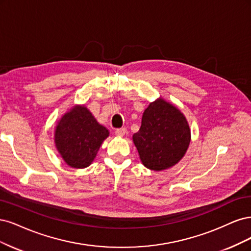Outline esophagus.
Instances as JSON below:
<instances>
[{
	"label": "esophagus",
	"mask_w": 251,
	"mask_h": 251,
	"mask_svg": "<svg viewBox=\"0 0 251 251\" xmlns=\"http://www.w3.org/2000/svg\"><path fill=\"white\" fill-rule=\"evenodd\" d=\"M115 133L117 135H119V136H122V135H124L126 133V128H124V127L123 128H118V129H116Z\"/></svg>",
	"instance_id": "34e87169"
}]
</instances>
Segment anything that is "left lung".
<instances>
[{"instance_id":"1","label":"left lung","mask_w":251,"mask_h":251,"mask_svg":"<svg viewBox=\"0 0 251 251\" xmlns=\"http://www.w3.org/2000/svg\"><path fill=\"white\" fill-rule=\"evenodd\" d=\"M132 139L144 166L160 171L182 158L190 145L191 131L181 112L158 99L145 109L140 130Z\"/></svg>"}]
</instances>
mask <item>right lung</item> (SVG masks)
<instances>
[{
    "label": "right lung",
    "instance_id": "1",
    "mask_svg": "<svg viewBox=\"0 0 251 251\" xmlns=\"http://www.w3.org/2000/svg\"><path fill=\"white\" fill-rule=\"evenodd\" d=\"M108 130L97 122L84 106H76L64 115L56 127L55 144L66 163L77 169L92 164Z\"/></svg>",
    "mask_w": 251,
    "mask_h": 251
}]
</instances>
